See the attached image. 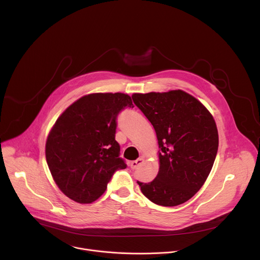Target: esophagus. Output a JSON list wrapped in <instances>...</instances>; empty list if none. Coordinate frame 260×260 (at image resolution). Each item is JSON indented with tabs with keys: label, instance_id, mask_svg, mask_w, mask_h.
Here are the masks:
<instances>
[{
	"label": "esophagus",
	"instance_id": "34e87169",
	"mask_svg": "<svg viewBox=\"0 0 260 260\" xmlns=\"http://www.w3.org/2000/svg\"><path fill=\"white\" fill-rule=\"evenodd\" d=\"M143 161H144L143 157H140V158H138L137 160H134V161L131 162V168H132L133 170H135V169H137L140 165H142Z\"/></svg>",
	"mask_w": 260,
	"mask_h": 260
}]
</instances>
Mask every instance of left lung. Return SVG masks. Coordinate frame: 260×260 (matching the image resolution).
Segmentation results:
<instances>
[{"label":"left lung","mask_w":260,"mask_h":260,"mask_svg":"<svg viewBox=\"0 0 260 260\" xmlns=\"http://www.w3.org/2000/svg\"><path fill=\"white\" fill-rule=\"evenodd\" d=\"M135 105L153 125L159 147V172L137 181L152 203L174 207L190 200L204 185L218 150V131L206 107L182 90L134 93Z\"/></svg>","instance_id":"1"}]
</instances>
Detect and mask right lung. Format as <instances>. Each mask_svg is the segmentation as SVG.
<instances>
[{
	"instance_id": "right-lung-1",
	"label": "right lung",
	"mask_w": 260,
	"mask_h": 260,
	"mask_svg": "<svg viewBox=\"0 0 260 260\" xmlns=\"http://www.w3.org/2000/svg\"><path fill=\"white\" fill-rule=\"evenodd\" d=\"M134 108L129 95L92 93L73 103L58 117L46 142V160L59 189L90 204L107 189L115 172L126 168L115 140L117 117Z\"/></svg>"
}]
</instances>
